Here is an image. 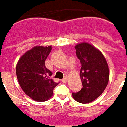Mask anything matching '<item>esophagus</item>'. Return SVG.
<instances>
[{
  "mask_svg": "<svg viewBox=\"0 0 127 127\" xmlns=\"http://www.w3.org/2000/svg\"><path fill=\"white\" fill-rule=\"evenodd\" d=\"M61 81H62V82H63V83H66V82L67 81V77H64Z\"/></svg>",
  "mask_w": 127,
  "mask_h": 127,
  "instance_id": "1",
  "label": "esophagus"
}]
</instances>
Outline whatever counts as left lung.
Returning a JSON list of instances; mask_svg holds the SVG:
<instances>
[{"mask_svg":"<svg viewBox=\"0 0 127 127\" xmlns=\"http://www.w3.org/2000/svg\"><path fill=\"white\" fill-rule=\"evenodd\" d=\"M76 55L80 60V69L83 87L72 93L74 99L80 103H89L98 98L107 86L110 72L103 53L88 43H80L75 46Z\"/></svg>","mask_w":127,"mask_h":127,"instance_id":"1","label":"left lung"}]
</instances>
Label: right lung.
Masks as SVG:
<instances>
[{
	"label": "right lung",
	"instance_id": "obj_1",
	"mask_svg": "<svg viewBox=\"0 0 127 127\" xmlns=\"http://www.w3.org/2000/svg\"><path fill=\"white\" fill-rule=\"evenodd\" d=\"M51 49V46H35L21 56L16 66L22 89L35 101L44 102L50 99L58 84L50 78L52 72L45 65Z\"/></svg>",
	"mask_w": 127,
	"mask_h": 127
}]
</instances>
